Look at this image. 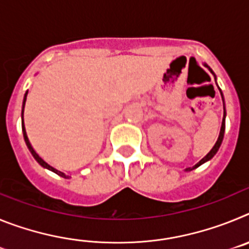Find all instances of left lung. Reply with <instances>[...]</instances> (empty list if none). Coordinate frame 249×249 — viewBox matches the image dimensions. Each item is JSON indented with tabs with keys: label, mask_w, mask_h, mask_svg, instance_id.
Listing matches in <instances>:
<instances>
[{
	"label": "left lung",
	"mask_w": 249,
	"mask_h": 249,
	"mask_svg": "<svg viewBox=\"0 0 249 249\" xmlns=\"http://www.w3.org/2000/svg\"><path fill=\"white\" fill-rule=\"evenodd\" d=\"M207 67H208V66H207ZM210 71L212 72V73H213V71H212V70H211V68H210ZM219 91H221V89H219ZM221 94H222V92H221ZM222 100H223V96H222ZM223 107H224V106H223ZM224 117H226V109H224L223 121H222V126H221V131H219L218 140H217V142H215V144H214V146H213V148L211 149V151L208 152V153H207V155H206V157L202 158V160H199L198 163L196 164V166H193V167H188V168H187L186 171H192V169L197 168V167L201 166L202 163H204V162H206V160H210L211 158H212L213 156H214L215 153H217V151H218L219 146H221V143H222V141H223V136H224V127H226V126H224Z\"/></svg>",
	"instance_id": "left-lung-1"
}]
</instances>
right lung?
Returning a JSON list of instances; mask_svg holds the SVG:
<instances>
[{
	"label": "right lung",
	"mask_w": 249,
	"mask_h": 249,
	"mask_svg": "<svg viewBox=\"0 0 249 249\" xmlns=\"http://www.w3.org/2000/svg\"><path fill=\"white\" fill-rule=\"evenodd\" d=\"M26 97H27V92H26V93H25V98H23V106H22V132H23V137H25L26 144H27L28 149H30V151H31V153H32V156H34V157L36 158V160H37V162H38L39 164H41V166H42V167H46V168H48V169H51V171H52V172L57 173V175H58V176H61V177H65V178H67L68 176H66V173H63L62 171H59L58 168H56V167H53V166H52V164L47 163V162H46V160H43V158L41 157V156H39L38 153H37L36 151H35V148H34V147H32V144L30 143V141H28V137H27V133H26L25 124H23V108H25Z\"/></svg>",
	"instance_id": "right-lung-1"
}]
</instances>
